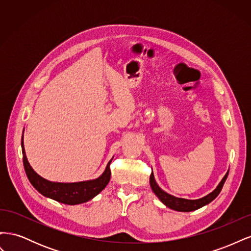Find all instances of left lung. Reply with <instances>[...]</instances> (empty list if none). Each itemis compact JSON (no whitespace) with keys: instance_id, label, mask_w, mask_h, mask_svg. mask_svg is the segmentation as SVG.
<instances>
[{"instance_id":"8db88e82","label":"left lung","mask_w":251,"mask_h":251,"mask_svg":"<svg viewBox=\"0 0 251 251\" xmlns=\"http://www.w3.org/2000/svg\"><path fill=\"white\" fill-rule=\"evenodd\" d=\"M229 172V171H228ZM228 172L226 173L223 179L220 182L217 188L214 192H211L207 196L203 197L201 199H197V200H188V199H183V198H177V197H174L168 193H165L164 191L158 186L156 183L155 178H154V174L151 173L150 176V184L151 189H153L154 194L158 197L159 200H160L164 205L170 207L171 209L177 210V211H193L196 209H199L203 207L204 205H207L210 203L212 200H215L218 195L221 192V189L225 183V181L227 179V176H228Z\"/></svg>"}]
</instances>
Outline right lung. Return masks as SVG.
Segmentation results:
<instances>
[{
	"mask_svg": "<svg viewBox=\"0 0 251 251\" xmlns=\"http://www.w3.org/2000/svg\"><path fill=\"white\" fill-rule=\"evenodd\" d=\"M22 151H23V162H24V169L30 183L37 192L47 198L53 199L57 202L68 204V205H76L80 203H85L91 199H93L96 195L100 194L102 189L107 186L111 178L110 163L109 161L107 168L100 177L94 180L75 182V183H60V182H51L37 175L31 165L29 164L25 149L24 141L22 138Z\"/></svg>",
	"mask_w": 251,
	"mask_h": 251,
	"instance_id": "obj_1",
	"label": "right lung"
}]
</instances>
